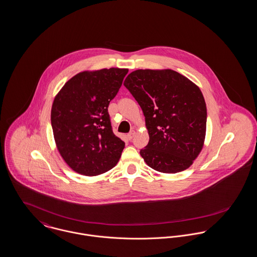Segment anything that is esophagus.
<instances>
[{"mask_svg": "<svg viewBox=\"0 0 257 257\" xmlns=\"http://www.w3.org/2000/svg\"><path fill=\"white\" fill-rule=\"evenodd\" d=\"M134 136H135V131H131V132L127 135V139H128L129 141H131L132 139L134 138Z\"/></svg>", "mask_w": 257, "mask_h": 257, "instance_id": "obj_1", "label": "esophagus"}]
</instances>
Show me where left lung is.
<instances>
[{
	"mask_svg": "<svg viewBox=\"0 0 257 257\" xmlns=\"http://www.w3.org/2000/svg\"><path fill=\"white\" fill-rule=\"evenodd\" d=\"M124 86L138 101L149 131L140 155L153 169L177 173L200 153L206 129V105L198 86L171 69H139Z\"/></svg>",
	"mask_w": 257,
	"mask_h": 257,
	"instance_id": "left-lung-1",
	"label": "left lung"
}]
</instances>
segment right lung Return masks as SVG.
Wrapping results in <instances>:
<instances>
[{"label":"right lung","mask_w":257,"mask_h":257,"mask_svg":"<svg viewBox=\"0 0 257 257\" xmlns=\"http://www.w3.org/2000/svg\"><path fill=\"white\" fill-rule=\"evenodd\" d=\"M128 69L84 71L55 98L51 121L59 154L77 173L96 176L113 168L125 143L114 135L108 114Z\"/></svg>","instance_id":"obj_1"}]
</instances>
